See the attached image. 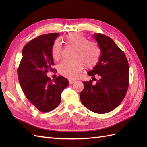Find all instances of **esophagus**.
Returning <instances> with one entry per match:
<instances>
[{
    "label": "esophagus",
    "instance_id": "obj_1",
    "mask_svg": "<svg viewBox=\"0 0 147 147\" xmlns=\"http://www.w3.org/2000/svg\"><path fill=\"white\" fill-rule=\"evenodd\" d=\"M76 81H77L76 80H73V79H70L69 80L70 84H72L74 83L75 82H76Z\"/></svg>",
    "mask_w": 147,
    "mask_h": 147
}]
</instances>
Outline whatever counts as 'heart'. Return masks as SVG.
<instances>
[{
  "instance_id": "heart-1",
  "label": "heart",
  "mask_w": 147,
  "mask_h": 147,
  "mask_svg": "<svg viewBox=\"0 0 147 147\" xmlns=\"http://www.w3.org/2000/svg\"><path fill=\"white\" fill-rule=\"evenodd\" d=\"M66 45L74 47L72 60H64L57 66L59 72L64 77L74 78L77 77L84 69V65L92 68L98 63L100 50L97 43L88 40L81 32H73L67 35L64 38ZM62 48L58 41L53 43L51 53L53 59L59 60L61 56Z\"/></svg>"
}]
</instances>
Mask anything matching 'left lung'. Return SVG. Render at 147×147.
I'll return each mask as SVG.
<instances>
[{
	"label": "left lung",
	"instance_id": "1",
	"mask_svg": "<svg viewBox=\"0 0 147 147\" xmlns=\"http://www.w3.org/2000/svg\"><path fill=\"white\" fill-rule=\"evenodd\" d=\"M94 38L101 50L98 63L88 72L92 76L83 82V90L80 94L82 104L92 112L103 114L115 109L126 96L129 86V64L124 53L113 40L100 33ZM98 76L96 80L95 77Z\"/></svg>",
	"mask_w": 147,
	"mask_h": 147
}]
</instances>
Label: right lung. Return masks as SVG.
<instances>
[{"label":"right lung","mask_w":147,"mask_h":147,"mask_svg":"<svg viewBox=\"0 0 147 147\" xmlns=\"http://www.w3.org/2000/svg\"><path fill=\"white\" fill-rule=\"evenodd\" d=\"M59 34H43L28 42L22 51L23 57L18 68V77L24 95L42 112H48L59 105L61 92L69 83L61 75L55 80L47 75L49 71H53L54 62L51 50Z\"/></svg>","instance_id":"1"}]
</instances>
